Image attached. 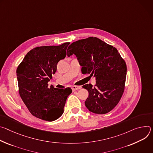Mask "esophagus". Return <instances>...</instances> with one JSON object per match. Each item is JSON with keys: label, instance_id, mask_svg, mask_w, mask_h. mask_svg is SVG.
<instances>
[{"label": "esophagus", "instance_id": "esophagus-1", "mask_svg": "<svg viewBox=\"0 0 153 153\" xmlns=\"http://www.w3.org/2000/svg\"><path fill=\"white\" fill-rule=\"evenodd\" d=\"M81 88V86H74L72 87V89L73 91H75L76 90H78V89H80Z\"/></svg>", "mask_w": 153, "mask_h": 153}]
</instances>
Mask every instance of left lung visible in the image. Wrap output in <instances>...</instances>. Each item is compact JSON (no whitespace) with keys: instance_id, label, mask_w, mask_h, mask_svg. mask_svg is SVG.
Returning a JSON list of instances; mask_svg holds the SVG:
<instances>
[{"instance_id":"obj_1","label":"left lung","mask_w":153,"mask_h":153,"mask_svg":"<svg viewBox=\"0 0 153 153\" xmlns=\"http://www.w3.org/2000/svg\"><path fill=\"white\" fill-rule=\"evenodd\" d=\"M67 56L74 54L83 74L95 77L94 87L87 84L88 91L85 106L89 111L105 114L112 110L123 94L126 76V64L116 48L95 37L78 40L67 50Z\"/></svg>"}]
</instances>
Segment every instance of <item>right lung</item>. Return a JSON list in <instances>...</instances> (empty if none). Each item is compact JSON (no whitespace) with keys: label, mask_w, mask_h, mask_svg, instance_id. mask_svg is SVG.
Returning <instances> with one entry per match:
<instances>
[{"label":"right lung","mask_w":153,"mask_h":153,"mask_svg":"<svg viewBox=\"0 0 153 153\" xmlns=\"http://www.w3.org/2000/svg\"><path fill=\"white\" fill-rule=\"evenodd\" d=\"M70 42L58 46H41L31 50L16 71L19 95L30 113L41 120L52 122L64 112L70 88H48L57 64L66 56Z\"/></svg>","instance_id":"add662e5"}]
</instances>
